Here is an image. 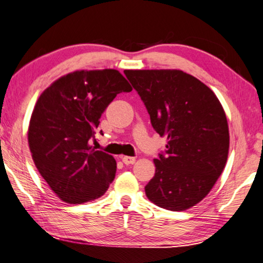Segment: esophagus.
Segmentation results:
<instances>
[{
    "label": "esophagus",
    "mask_w": 263,
    "mask_h": 263,
    "mask_svg": "<svg viewBox=\"0 0 263 263\" xmlns=\"http://www.w3.org/2000/svg\"><path fill=\"white\" fill-rule=\"evenodd\" d=\"M121 159L123 161V163L126 164V165L133 164L136 162V157H132V156H122Z\"/></svg>",
    "instance_id": "34e87169"
}]
</instances>
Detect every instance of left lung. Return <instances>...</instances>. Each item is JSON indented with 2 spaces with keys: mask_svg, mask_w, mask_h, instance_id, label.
<instances>
[{
  "mask_svg": "<svg viewBox=\"0 0 263 263\" xmlns=\"http://www.w3.org/2000/svg\"><path fill=\"white\" fill-rule=\"evenodd\" d=\"M151 123L168 144L154 160L146 185L149 201L183 212L211 192L226 168L230 136L226 112L213 90L181 70H125Z\"/></svg>",
  "mask_w": 263,
  "mask_h": 263,
  "instance_id": "obj_1",
  "label": "left lung"
}]
</instances>
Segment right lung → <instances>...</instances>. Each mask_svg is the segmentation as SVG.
<instances>
[{
	"instance_id": "right-lung-1",
	"label": "right lung",
	"mask_w": 263,
	"mask_h": 263,
	"mask_svg": "<svg viewBox=\"0 0 263 263\" xmlns=\"http://www.w3.org/2000/svg\"><path fill=\"white\" fill-rule=\"evenodd\" d=\"M131 90L117 70H78L55 80L37 99L28 146L36 169L62 201H92L112 183L115 159L93 149L89 140L109 103Z\"/></svg>"
}]
</instances>
